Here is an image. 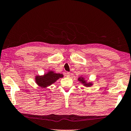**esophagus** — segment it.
<instances>
[{
    "label": "esophagus",
    "instance_id": "obj_1",
    "mask_svg": "<svg viewBox=\"0 0 131 131\" xmlns=\"http://www.w3.org/2000/svg\"><path fill=\"white\" fill-rule=\"evenodd\" d=\"M66 76H67V77H70V74L69 72H67V73H66Z\"/></svg>",
    "mask_w": 131,
    "mask_h": 131
}]
</instances>
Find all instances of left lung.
<instances>
[{"mask_svg":"<svg viewBox=\"0 0 131 131\" xmlns=\"http://www.w3.org/2000/svg\"><path fill=\"white\" fill-rule=\"evenodd\" d=\"M77 80H78L79 82L83 85V86H84V87H86V88H90V87L92 86L94 84L92 81H88L83 76L79 77Z\"/></svg>","mask_w":131,"mask_h":131,"instance_id":"left-lung-1","label":"left lung"}]
</instances>
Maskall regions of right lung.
Segmentation results:
<instances>
[{"instance_id":"right-lung-1","label":"right lung","mask_w":131,"mask_h":131,"mask_svg":"<svg viewBox=\"0 0 131 131\" xmlns=\"http://www.w3.org/2000/svg\"><path fill=\"white\" fill-rule=\"evenodd\" d=\"M63 74L57 73L52 70H49L43 75H37L35 77L36 84L42 88H47L54 84L60 78H62Z\"/></svg>"}]
</instances>
